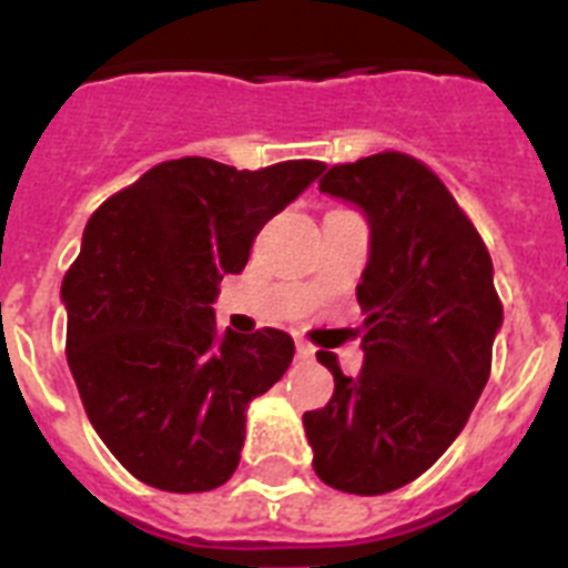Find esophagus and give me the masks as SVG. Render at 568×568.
Here are the masks:
<instances>
[{"label": "esophagus", "instance_id": "1", "mask_svg": "<svg viewBox=\"0 0 568 568\" xmlns=\"http://www.w3.org/2000/svg\"><path fill=\"white\" fill-rule=\"evenodd\" d=\"M297 356H301V359H312V356H315V345L306 342V338H297Z\"/></svg>", "mask_w": 568, "mask_h": 568}]
</instances>
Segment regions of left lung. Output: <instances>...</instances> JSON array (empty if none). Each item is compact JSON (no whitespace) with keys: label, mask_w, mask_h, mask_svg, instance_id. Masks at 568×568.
I'll use <instances>...</instances> for the list:
<instances>
[{"label":"left lung","mask_w":568,"mask_h":568,"mask_svg":"<svg viewBox=\"0 0 568 568\" xmlns=\"http://www.w3.org/2000/svg\"><path fill=\"white\" fill-rule=\"evenodd\" d=\"M324 194L372 223V256L356 285L365 363L336 379L327 406L303 415L315 475L351 495H383L424 475L466 427L493 372L501 297L480 232L445 182L406 153L333 164Z\"/></svg>","instance_id":"obj_1"}]
</instances>
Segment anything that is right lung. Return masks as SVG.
Returning a JSON list of instances; mask_svg holds the SVG:
<instances>
[{
    "label": "right lung",
    "instance_id": "1",
    "mask_svg": "<svg viewBox=\"0 0 568 568\" xmlns=\"http://www.w3.org/2000/svg\"><path fill=\"white\" fill-rule=\"evenodd\" d=\"M324 164L235 171L185 155L111 194L64 274L67 363L84 413L129 475L209 493L239 468L247 404L292 365L288 333H221L212 301L258 230Z\"/></svg>",
    "mask_w": 568,
    "mask_h": 568
}]
</instances>
